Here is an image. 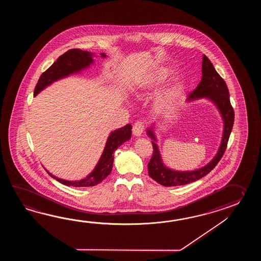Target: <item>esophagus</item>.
I'll use <instances>...</instances> for the list:
<instances>
[{
    "mask_svg": "<svg viewBox=\"0 0 261 261\" xmlns=\"http://www.w3.org/2000/svg\"><path fill=\"white\" fill-rule=\"evenodd\" d=\"M144 124L142 121H137L134 123L133 127V133L134 136L140 137L142 135V133L144 132Z\"/></svg>",
    "mask_w": 261,
    "mask_h": 261,
    "instance_id": "1",
    "label": "esophagus"
}]
</instances>
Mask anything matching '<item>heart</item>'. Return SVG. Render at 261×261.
Returning <instances> with one entry per match:
<instances>
[{
	"instance_id": "obj_1",
	"label": "heart",
	"mask_w": 261,
	"mask_h": 261,
	"mask_svg": "<svg viewBox=\"0 0 261 261\" xmlns=\"http://www.w3.org/2000/svg\"><path fill=\"white\" fill-rule=\"evenodd\" d=\"M164 72L161 70H153L147 72L144 78L137 84V89L142 91H148L155 89L164 80ZM174 99V93L172 90H164L155 96V103L161 108L170 106Z\"/></svg>"
}]
</instances>
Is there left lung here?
Here are the masks:
<instances>
[{"instance_id": "obj_1", "label": "left lung", "mask_w": 261, "mask_h": 261, "mask_svg": "<svg viewBox=\"0 0 261 261\" xmlns=\"http://www.w3.org/2000/svg\"><path fill=\"white\" fill-rule=\"evenodd\" d=\"M201 80L198 87L192 93L188 96L187 101L206 99L210 100L217 107L223 121V133L221 142L217 149V154L204 166L192 171H177L169 168L162 161L159 145L156 144L158 139L154 132L155 124H152L146 129V134L152 139L153 155L147 165L148 174L158 183L164 187H176L184 186L195 182L200 178L205 176L216 167L220 161L227 147V141L232 129L234 122V111L229 100V93L227 85L217 73L210 60L205 55L202 56V67H201Z\"/></svg>"}]
</instances>
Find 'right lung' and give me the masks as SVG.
<instances>
[{
  "label": "right lung",
  "mask_w": 261,
  "mask_h": 261,
  "mask_svg": "<svg viewBox=\"0 0 261 261\" xmlns=\"http://www.w3.org/2000/svg\"><path fill=\"white\" fill-rule=\"evenodd\" d=\"M100 58L102 59H106L107 57L106 53H100ZM93 56H95V53L89 51L80 49L68 50L63 55L59 57V59L45 72L42 73L34 89V97L56 81L68 77L72 74L81 73L82 71L89 68L90 65L94 63ZM130 138L132 126L129 124L111 132L106 141L102 154L100 155V160L97 162L93 171L90 172L88 176L81 180L69 181L57 177L46 169L45 171L48 172L51 177L54 178L57 181L65 186L74 188L93 187L100 184L105 178L110 174L114 163V152L118 148V146H120L123 143L127 142Z\"/></svg>",
  "instance_id": "obj_1"
}]
</instances>
